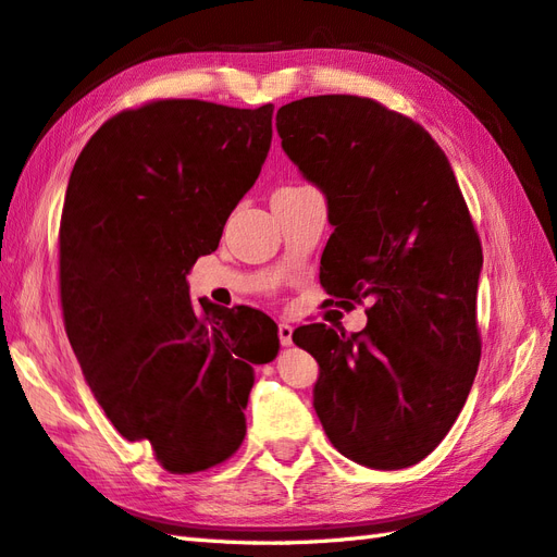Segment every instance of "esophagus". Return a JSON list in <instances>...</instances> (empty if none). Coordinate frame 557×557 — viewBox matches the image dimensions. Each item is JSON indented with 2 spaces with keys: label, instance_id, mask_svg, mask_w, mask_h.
Segmentation results:
<instances>
[{
  "label": "esophagus",
  "instance_id": "34e87169",
  "mask_svg": "<svg viewBox=\"0 0 557 557\" xmlns=\"http://www.w3.org/2000/svg\"><path fill=\"white\" fill-rule=\"evenodd\" d=\"M278 338H281V346H290L293 344V326L288 322H281L278 324Z\"/></svg>",
  "mask_w": 557,
  "mask_h": 557
}]
</instances>
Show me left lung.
I'll use <instances>...</instances> for the list:
<instances>
[{
  "instance_id": "8db88e82",
  "label": "left lung",
  "mask_w": 557,
  "mask_h": 557,
  "mask_svg": "<svg viewBox=\"0 0 557 557\" xmlns=\"http://www.w3.org/2000/svg\"><path fill=\"white\" fill-rule=\"evenodd\" d=\"M276 129L326 195L320 283L342 308L372 302L358 334L293 332L320 362L314 411L350 461L413 467L457 421L481 360L483 249L467 201L433 136L372 98L293 100Z\"/></svg>"
}]
</instances>
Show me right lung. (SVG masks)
Here are the masks:
<instances>
[{
	"label": "right lung",
	"instance_id": "obj_1",
	"mask_svg": "<svg viewBox=\"0 0 557 557\" xmlns=\"http://www.w3.org/2000/svg\"><path fill=\"white\" fill-rule=\"evenodd\" d=\"M274 106L165 98L117 112L78 153L60 221V298L70 344L110 423L151 442L170 473L231 459L245 440L255 366L278 329L252 308L189 300L255 185Z\"/></svg>",
	"mask_w": 557,
	"mask_h": 557
}]
</instances>
